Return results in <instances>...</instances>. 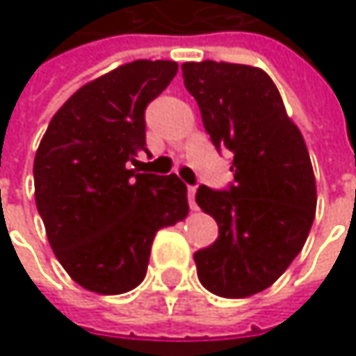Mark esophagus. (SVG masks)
<instances>
[{"label":"esophagus","instance_id":"34e87169","mask_svg":"<svg viewBox=\"0 0 356 356\" xmlns=\"http://www.w3.org/2000/svg\"><path fill=\"white\" fill-rule=\"evenodd\" d=\"M187 200H189L191 210H195L197 206H195V187H193V185H189V187H187Z\"/></svg>","mask_w":356,"mask_h":356}]
</instances>
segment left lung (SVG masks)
Masks as SVG:
<instances>
[{"mask_svg": "<svg viewBox=\"0 0 356 356\" xmlns=\"http://www.w3.org/2000/svg\"><path fill=\"white\" fill-rule=\"evenodd\" d=\"M181 72L212 144L233 152L235 177L227 191L195 193L218 225V239L193 253L197 278L218 297L245 299L272 286L307 241L318 204L312 159L264 70L206 59Z\"/></svg>", "mask_w": 356, "mask_h": 356, "instance_id": "8db88e82", "label": "left lung"}]
</instances>
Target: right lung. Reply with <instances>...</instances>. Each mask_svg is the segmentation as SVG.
Listing matches in <instances>:
<instances>
[{
	"label": "right lung",
	"instance_id": "add662e5",
	"mask_svg": "<svg viewBox=\"0 0 356 356\" xmlns=\"http://www.w3.org/2000/svg\"><path fill=\"white\" fill-rule=\"evenodd\" d=\"M175 61L136 59L84 84L59 108L35 156V200L49 245L82 289L121 295L148 270L159 229L189 212L177 175L136 173L144 111L177 74Z\"/></svg>",
	"mask_w": 356,
	"mask_h": 356
}]
</instances>
